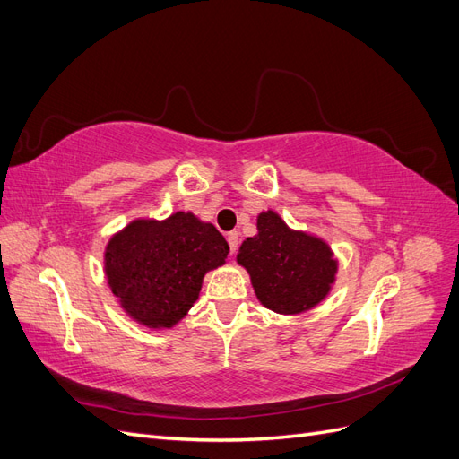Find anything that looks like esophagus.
Instances as JSON below:
<instances>
[{
    "instance_id": "esophagus-1",
    "label": "esophagus",
    "mask_w": 459,
    "mask_h": 459,
    "mask_svg": "<svg viewBox=\"0 0 459 459\" xmlns=\"http://www.w3.org/2000/svg\"><path fill=\"white\" fill-rule=\"evenodd\" d=\"M228 243H230V251H231V255L238 253V247H239V233H238V231H230V233H228Z\"/></svg>"
}]
</instances>
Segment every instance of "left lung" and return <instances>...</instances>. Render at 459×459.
Wrapping results in <instances>:
<instances>
[{"instance_id":"left-lung-1","label":"left lung","mask_w":459,"mask_h":459,"mask_svg":"<svg viewBox=\"0 0 459 459\" xmlns=\"http://www.w3.org/2000/svg\"><path fill=\"white\" fill-rule=\"evenodd\" d=\"M258 235L247 238L238 262L251 273L255 293L277 314H299L322 302L335 281L331 248L308 233L293 231L273 211L258 216Z\"/></svg>"}]
</instances>
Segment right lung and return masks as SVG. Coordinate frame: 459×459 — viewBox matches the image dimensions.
I'll return each mask as SVG.
<instances>
[{"mask_svg": "<svg viewBox=\"0 0 459 459\" xmlns=\"http://www.w3.org/2000/svg\"><path fill=\"white\" fill-rule=\"evenodd\" d=\"M230 245L191 212L135 220L108 241L105 272L113 295L137 322L172 327L199 299L203 277L226 262Z\"/></svg>", "mask_w": 459, "mask_h": 459, "instance_id": "add662e5", "label": "right lung"}]
</instances>
